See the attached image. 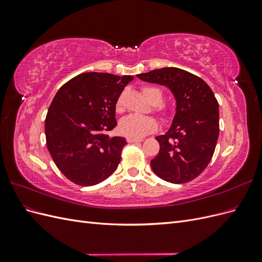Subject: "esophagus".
<instances>
[{
    "mask_svg": "<svg viewBox=\"0 0 262 262\" xmlns=\"http://www.w3.org/2000/svg\"><path fill=\"white\" fill-rule=\"evenodd\" d=\"M126 141H128V143H140V142H142L143 140L142 139H133V138H128L126 139Z\"/></svg>",
    "mask_w": 262,
    "mask_h": 262,
    "instance_id": "1",
    "label": "esophagus"
}]
</instances>
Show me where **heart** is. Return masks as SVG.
<instances>
[{
    "instance_id": "b5f03b06",
    "label": "heart",
    "mask_w": 262,
    "mask_h": 262,
    "mask_svg": "<svg viewBox=\"0 0 262 262\" xmlns=\"http://www.w3.org/2000/svg\"><path fill=\"white\" fill-rule=\"evenodd\" d=\"M143 95L145 98L152 102L153 105H158L157 110L158 113L164 119L169 117V110L165 106L160 105L163 100V93L162 91L155 86H145L143 87ZM116 108L118 112H121L123 108V99L120 96L117 100ZM157 129V122L155 119L148 117H141L138 115H130L123 118L120 122V131L123 136L133 139H142L144 138L150 132H153Z\"/></svg>"
}]
</instances>
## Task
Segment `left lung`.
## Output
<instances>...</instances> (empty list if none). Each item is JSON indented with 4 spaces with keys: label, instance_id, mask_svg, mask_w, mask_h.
Wrapping results in <instances>:
<instances>
[{
    "label": "left lung",
    "instance_id": "8db88e82",
    "mask_svg": "<svg viewBox=\"0 0 262 262\" xmlns=\"http://www.w3.org/2000/svg\"><path fill=\"white\" fill-rule=\"evenodd\" d=\"M166 86L176 99L169 130L155 139L160 152L150 161L156 176L171 184L196 178L212 160L219 138V102L202 78L178 68H163L137 75Z\"/></svg>",
    "mask_w": 262,
    "mask_h": 262
}]
</instances>
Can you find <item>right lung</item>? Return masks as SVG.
<instances>
[{"mask_svg":"<svg viewBox=\"0 0 262 262\" xmlns=\"http://www.w3.org/2000/svg\"><path fill=\"white\" fill-rule=\"evenodd\" d=\"M132 80L131 75L83 73L55 94L45 122L47 147L74 184L97 185L117 169L126 141L106 132L117 125V100Z\"/></svg>","mask_w":262,"mask_h":262,"instance_id":"right-lung-1","label":"right lung"}]
</instances>
